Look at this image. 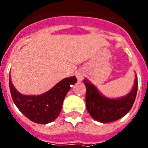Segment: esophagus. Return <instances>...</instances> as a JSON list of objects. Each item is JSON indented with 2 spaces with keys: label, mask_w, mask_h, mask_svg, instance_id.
Instances as JSON below:
<instances>
[{
  "label": "esophagus",
  "mask_w": 148,
  "mask_h": 148,
  "mask_svg": "<svg viewBox=\"0 0 148 148\" xmlns=\"http://www.w3.org/2000/svg\"><path fill=\"white\" fill-rule=\"evenodd\" d=\"M75 75H76V77H77V80L79 81V82H81V81L83 80L84 75H85V71H84L83 70L79 69V70H77V71H76Z\"/></svg>",
  "instance_id": "esophagus-1"
}]
</instances>
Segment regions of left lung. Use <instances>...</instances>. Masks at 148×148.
Wrapping results in <instances>:
<instances>
[{
  "instance_id": "obj_1",
  "label": "left lung",
  "mask_w": 148,
  "mask_h": 148,
  "mask_svg": "<svg viewBox=\"0 0 148 148\" xmlns=\"http://www.w3.org/2000/svg\"><path fill=\"white\" fill-rule=\"evenodd\" d=\"M83 82L86 87V109L90 116L96 121L102 123L117 121L127 114L133 106L138 89L136 76L134 86L130 93L116 99H110L103 96L87 79L83 80Z\"/></svg>"
}]
</instances>
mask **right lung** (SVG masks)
Here are the masks:
<instances>
[{
  "label": "right lung",
  "instance_id": "add662e5",
  "mask_svg": "<svg viewBox=\"0 0 148 148\" xmlns=\"http://www.w3.org/2000/svg\"><path fill=\"white\" fill-rule=\"evenodd\" d=\"M77 82L75 76L60 81L52 89L38 96L23 95L15 89L9 77V88L13 102L19 110L35 123L45 124L58 117L62 103L71 85Z\"/></svg>",
  "mask_w": 148,
  "mask_h": 148
}]
</instances>
